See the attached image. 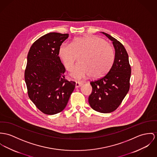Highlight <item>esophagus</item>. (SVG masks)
<instances>
[{"instance_id": "34e87169", "label": "esophagus", "mask_w": 157, "mask_h": 157, "mask_svg": "<svg viewBox=\"0 0 157 157\" xmlns=\"http://www.w3.org/2000/svg\"><path fill=\"white\" fill-rule=\"evenodd\" d=\"M83 85V83L81 82H78V81H76V85L75 86L76 88H79L80 86H81Z\"/></svg>"}]
</instances>
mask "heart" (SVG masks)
Instances as JSON below:
<instances>
[{
	"label": "heart",
	"instance_id": "b5f03b06",
	"mask_svg": "<svg viewBox=\"0 0 157 157\" xmlns=\"http://www.w3.org/2000/svg\"><path fill=\"white\" fill-rule=\"evenodd\" d=\"M82 53L79 61L73 68L72 76L81 79L89 75L98 78L105 75L111 67L115 58L114 51L110 45L97 36L76 37L70 45L63 43L58 55L67 71H71L75 56Z\"/></svg>",
	"mask_w": 157,
	"mask_h": 157
}]
</instances>
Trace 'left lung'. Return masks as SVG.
<instances>
[{"mask_svg":"<svg viewBox=\"0 0 157 157\" xmlns=\"http://www.w3.org/2000/svg\"><path fill=\"white\" fill-rule=\"evenodd\" d=\"M101 33L112 41L115 59L105 76L90 82L93 90L88 102L91 108L97 112L110 113L118 108L129 91L131 67L124 45L108 33Z\"/></svg>","mask_w":157,"mask_h":157,"instance_id":"left-lung-1","label":"left lung"}]
</instances>
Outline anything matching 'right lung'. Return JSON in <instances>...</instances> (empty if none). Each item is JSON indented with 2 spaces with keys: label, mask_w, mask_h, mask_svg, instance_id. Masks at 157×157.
<instances>
[{
  "label": "right lung",
  "mask_w": 157,
  "mask_h": 157,
  "mask_svg": "<svg viewBox=\"0 0 157 157\" xmlns=\"http://www.w3.org/2000/svg\"><path fill=\"white\" fill-rule=\"evenodd\" d=\"M69 34L52 32L32 44L27 55L24 79L28 96L37 108L54 115L66 108L75 82L65 79L66 71L58 55L61 44Z\"/></svg>",
  "instance_id": "right-lung-1"
}]
</instances>
